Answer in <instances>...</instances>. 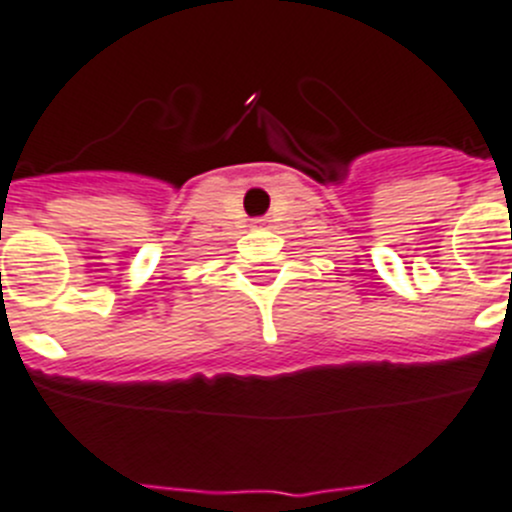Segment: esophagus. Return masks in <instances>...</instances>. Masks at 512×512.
Listing matches in <instances>:
<instances>
[{
	"label": "esophagus",
	"instance_id": "obj_1",
	"mask_svg": "<svg viewBox=\"0 0 512 512\" xmlns=\"http://www.w3.org/2000/svg\"><path fill=\"white\" fill-rule=\"evenodd\" d=\"M255 227H265V219H255Z\"/></svg>",
	"mask_w": 512,
	"mask_h": 512
}]
</instances>
